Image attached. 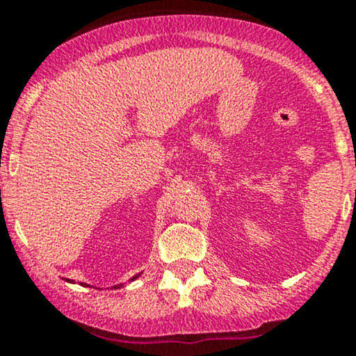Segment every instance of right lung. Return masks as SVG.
Returning a JSON list of instances; mask_svg holds the SVG:
<instances>
[{
  "mask_svg": "<svg viewBox=\"0 0 356 356\" xmlns=\"http://www.w3.org/2000/svg\"><path fill=\"white\" fill-rule=\"evenodd\" d=\"M138 277H139V274H138V275H136V277H132V279H138Z\"/></svg>",
  "mask_w": 356,
  "mask_h": 356,
  "instance_id": "add662e5",
  "label": "right lung"
}]
</instances>
